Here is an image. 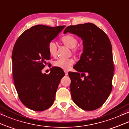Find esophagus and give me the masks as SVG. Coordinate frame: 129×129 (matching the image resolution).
<instances>
[{
	"mask_svg": "<svg viewBox=\"0 0 129 129\" xmlns=\"http://www.w3.org/2000/svg\"><path fill=\"white\" fill-rule=\"evenodd\" d=\"M64 73H65V74H66V75H68V72L67 71V70H64Z\"/></svg>",
	"mask_w": 129,
	"mask_h": 129,
	"instance_id": "34e87169",
	"label": "esophagus"
}]
</instances>
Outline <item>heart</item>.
Instances as JSON below:
<instances>
[{
	"instance_id": "1",
	"label": "heart",
	"mask_w": 129,
	"mask_h": 129,
	"mask_svg": "<svg viewBox=\"0 0 129 129\" xmlns=\"http://www.w3.org/2000/svg\"><path fill=\"white\" fill-rule=\"evenodd\" d=\"M63 45L70 48H71V51L74 54H78L80 52V48L77 47L78 44V39L76 37L72 35H67L63 37L61 39ZM48 50L51 56H55L57 52V47L54 42H50L48 45ZM74 63V59L73 58L67 59H58L53 62V65L56 67L61 69L67 70L73 66Z\"/></svg>"
}]
</instances>
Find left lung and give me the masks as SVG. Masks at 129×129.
Listing matches in <instances>:
<instances>
[{"instance_id":"1","label":"left lung","mask_w":129,"mask_h":129,"mask_svg":"<svg viewBox=\"0 0 129 129\" xmlns=\"http://www.w3.org/2000/svg\"><path fill=\"white\" fill-rule=\"evenodd\" d=\"M67 32L83 41V52L74 66L78 73H68L72 99L84 110H94L105 103L112 90L114 63L111 42L105 32L91 23L69 26L63 34Z\"/></svg>"}]
</instances>
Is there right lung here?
<instances>
[{
	"instance_id": "obj_1",
	"label": "right lung",
	"mask_w": 129,
	"mask_h": 129,
	"mask_svg": "<svg viewBox=\"0 0 129 129\" xmlns=\"http://www.w3.org/2000/svg\"><path fill=\"white\" fill-rule=\"evenodd\" d=\"M66 26L50 27L34 26L17 39L13 47V78L19 98L26 107L41 111L54 103L61 78L65 75L60 68H52L49 74L42 70L51 59L48 45Z\"/></svg>"
}]
</instances>
